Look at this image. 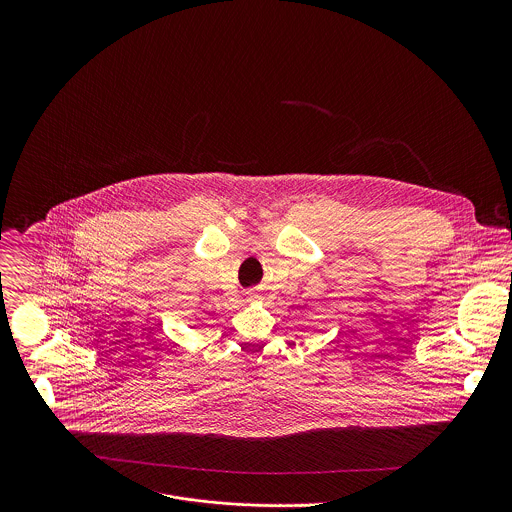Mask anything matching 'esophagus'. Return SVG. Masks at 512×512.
I'll list each match as a JSON object with an SVG mask.
<instances>
[{
  "label": "esophagus",
  "mask_w": 512,
  "mask_h": 512,
  "mask_svg": "<svg viewBox=\"0 0 512 512\" xmlns=\"http://www.w3.org/2000/svg\"><path fill=\"white\" fill-rule=\"evenodd\" d=\"M248 295H250V297H256V295H258V293L248 292Z\"/></svg>",
  "instance_id": "esophagus-1"
}]
</instances>
